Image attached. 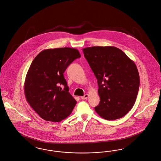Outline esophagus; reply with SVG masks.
<instances>
[{"label":"esophagus","instance_id":"esophagus-1","mask_svg":"<svg viewBox=\"0 0 161 161\" xmlns=\"http://www.w3.org/2000/svg\"><path fill=\"white\" fill-rule=\"evenodd\" d=\"M88 97H89V95L87 94H86L84 95V96L81 97V98L82 100H86V99H87V98H88Z\"/></svg>","mask_w":161,"mask_h":161}]
</instances>
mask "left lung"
<instances>
[{"mask_svg":"<svg viewBox=\"0 0 161 161\" xmlns=\"http://www.w3.org/2000/svg\"><path fill=\"white\" fill-rule=\"evenodd\" d=\"M98 85L100 98L95 110L108 120L123 117L135 103L140 85L136 65L122 50L113 46L83 49Z\"/></svg>","mask_w":161,"mask_h":161,"instance_id":"left-lung-1","label":"left lung"}]
</instances>
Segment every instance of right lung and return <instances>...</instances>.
Masks as SVG:
<instances>
[{"label": "right lung", "instance_id": "right-lung-1", "mask_svg": "<svg viewBox=\"0 0 161 161\" xmlns=\"http://www.w3.org/2000/svg\"><path fill=\"white\" fill-rule=\"evenodd\" d=\"M80 57L74 48H49L41 51L32 61L25 77L24 93L30 106L42 119L59 122L72 112L76 101L69 92L63 74Z\"/></svg>", "mask_w": 161, "mask_h": 161}]
</instances>
